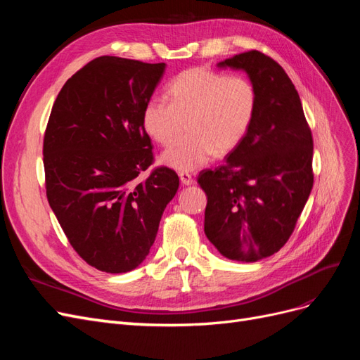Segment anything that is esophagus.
<instances>
[{
    "label": "esophagus",
    "mask_w": 360,
    "mask_h": 360,
    "mask_svg": "<svg viewBox=\"0 0 360 360\" xmlns=\"http://www.w3.org/2000/svg\"><path fill=\"white\" fill-rule=\"evenodd\" d=\"M179 177H180V181L183 184H186V186H189V184L193 183V179L189 172H179Z\"/></svg>",
    "instance_id": "34e87169"
}]
</instances>
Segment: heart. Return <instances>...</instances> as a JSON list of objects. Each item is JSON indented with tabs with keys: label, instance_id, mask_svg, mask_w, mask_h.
<instances>
[{
	"label": "heart",
	"instance_id": "heart-1",
	"mask_svg": "<svg viewBox=\"0 0 360 360\" xmlns=\"http://www.w3.org/2000/svg\"><path fill=\"white\" fill-rule=\"evenodd\" d=\"M168 102L150 97L141 112L144 132L160 146H169L186 123L188 134L163 151L160 162L172 169L192 171L213 153L236 148L252 124L258 94L243 75H224L195 68L174 78Z\"/></svg>",
	"mask_w": 360,
	"mask_h": 360
}]
</instances>
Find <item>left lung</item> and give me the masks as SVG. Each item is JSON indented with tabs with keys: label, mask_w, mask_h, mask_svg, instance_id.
Wrapping results in <instances>:
<instances>
[{
	"label": "left lung",
	"mask_w": 360,
	"mask_h": 360,
	"mask_svg": "<svg viewBox=\"0 0 360 360\" xmlns=\"http://www.w3.org/2000/svg\"><path fill=\"white\" fill-rule=\"evenodd\" d=\"M245 70L255 85L252 124L221 167L204 169V233L234 261H258L284 246L314 184V141L296 86L263 52L249 51L217 64Z\"/></svg>",
	"instance_id": "8db88e82"
}]
</instances>
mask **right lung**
Returning a JSON list of instances; mask_svg holds the SVG:
<instances>
[{
	"label": "right lung",
	"mask_w": 360,
	"mask_h": 360,
	"mask_svg": "<svg viewBox=\"0 0 360 360\" xmlns=\"http://www.w3.org/2000/svg\"><path fill=\"white\" fill-rule=\"evenodd\" d=\"M165 63L99 57L63 85L43 138L46 197L86 264L126 274L143 263L179 176L156 167L141 112Z\"/></svg>",
	"instance_id": "obj_1"
}]
</instances>
